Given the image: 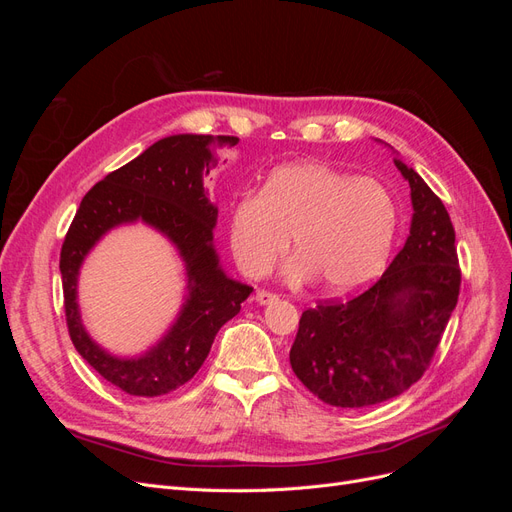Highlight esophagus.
<instances>
[{"label":"esophagus","instance_id":"34e87169","mask_svg":"<svg viewBox=\"0 0 512 512\" xmlns=\"http://www.w3.org/2000/svg\"><path fill=\"white\" fill-rule=\"evenodd\" d=\"M256 301H258L260 305H271V303L277 301V294L267 292V290H258V292H256Z\"/></svg>","mask_w":512,"mask_h":512}]
</instances>
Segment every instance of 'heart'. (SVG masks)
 Segmentation results:
<instances>
[{"mask_svg":"<svg viewBox=\"0 0 512 512\" xmlns=\"http://www.w3.org/2000/svg\"><path fill=\"white\" fill-rule=\"evenodd\" d=\"M397 205L378 179L354 177L327 162L275 168L260 192H243L228 211V241L239 269L267 275L292 243L286 265L294 282L320 280L329 292H352L389 260Z\"/></svg>","mask_w":512,"mask_h":512,"instance_id":"heart-1","label":"heart"}]
</instances>
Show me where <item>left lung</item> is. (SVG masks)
Instances as JSON below:
<instances>
[{
    "label": "left lung",
    "instance_id": "1",
    "mask_svg": "<svg viewBox=\"0 0 512 512\" xmlns=\"http://www.w3.org/2000/svg\"><path fill=\"white\" fill-rule=\"evenodd\" d=\"M410 183L412 224L380 280L348 301L309 307L290 348L297 378L324 404L365 408L421 380L459 299L455 228L442 200L414 168L395 158Z\"/></svg>",
    "mask_w": 512,
    "mask_h": 512
}]
</instances>
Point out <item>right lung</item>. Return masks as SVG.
<instances>
[{
  "label": "right lung",
  "mask_w": 512,
  "mask_h": 512,
  "mask_svg": "<svg viewBox=\"0 0 512 512\" xmlns=\"http://www.w3.org/2000/svg\"><path fill=\"white\" fill-rule=\"evenodd\" d=\"M239 143L237 136L175 134L108 173L81 200L61 245L59 271L74 348L98 374L123 393L158 397L179 389L205 363L224 324L235 318L252 286L230 280L213 247L218 207L205 194L203 177L218 164L215 153ZM145 221L177 247L189 275V299L161 342L141 357L108 355L82 327L75 282L84 256L105 232Z\"/></svg>",
  "instance_id": "obj_1"
}]
</instances>
